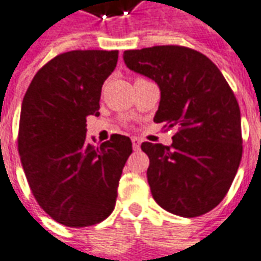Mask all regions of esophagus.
Returning <instances> with one entry per match:
<instances>
[{
  "label": "esophagus",
  "instance_id": "obj_1",
  "mask_svg": "<svg viewBox=\"0 0 261 261\" xmlns=\"http://www.w3.org/2000/svg\"><path fill=\"white\" fill-rule=\"evenodd\" d=\"M131 143H133V148H134V151H138L140 149V145H141V141L138 140V138H131Z\"/></svg>",
  "mask_w": 261,
  "mask_h": 261
}]
</instances>
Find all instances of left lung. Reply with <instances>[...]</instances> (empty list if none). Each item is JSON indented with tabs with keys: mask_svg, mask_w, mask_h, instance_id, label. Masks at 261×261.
<instances>
[{
	"mask_svg": "<svg viewBox=\"0 0 261 261\" xmlns=\"http://www.w3.org/2000/svg\"><path fill=\"white\" fill-rule=\"evenodd\" d=\"M125 65L161 90L154 121L175 128L171 145L143 143L151 194L165 211L195 218L219 205L242 160L240 109L218 66L178 45L125 50Z\"/></svg>",
	"mask_w": 261,
	"mask_h": 261,
	"instance_id": "8db88e82",
	"label": "left lung"
}]
</instances>
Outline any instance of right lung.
I'll return each mask as SVG.
<instances>
[{
	"label": "right lung",
	"mask_w": 261,
	"mask_h": 261,
	"mask_svg": "<svg viewBox=\"0 0 261 261\" xmlns=\"http://www.w3.org/2000/svg\"><path fill=\"white\" fill-rule=\"evenodd\" d=\"M118 50H70L42 66L25 93L18 151L39 206L58 223L85 227L116 206L117 187L133 152L128 137L93 145L86 117L99 116L105 80Z\"/></svg>",
	"instance_id": "right-lung-1"
}]
</instances>
